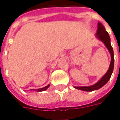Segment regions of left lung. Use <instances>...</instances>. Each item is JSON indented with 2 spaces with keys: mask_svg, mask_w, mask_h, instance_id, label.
Here are the masks:
<instances>
[{
  "mask_svg": "<svg viewBox=\"0 0 120 120\" xmlns=\"http://www.w3.org/2000/svg\"><path fill=\"white\" fill-rule=\"evenodd\" d=\"M96 38L100 40L105 45L106 48L108 49L109 52L111 55V62L109 67V69L106 73L102 77L100 80L98 81L96 83L90 86H81V87H76L74 86V88L77 90L85 91H92L94 90H98L102 87L104 85H105L108 81L109 80L112 74L113 73V67H114V55H113V48L110 43V37L109 36L108 33L105 30V29L101 22L98 23V30L96 33Z\"/></svg>",
  "mask_w": 120,
  "mask_h": 120,
  "instance_id": "obj_1",
  "label": "left lung"
}]
</instances>
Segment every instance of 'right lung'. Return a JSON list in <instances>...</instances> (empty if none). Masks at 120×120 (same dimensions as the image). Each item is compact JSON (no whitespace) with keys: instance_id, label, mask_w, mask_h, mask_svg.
I'll return each instance as SVG.
<instances>
[{"instance_id":"add662e5","label":"right lung","mask_w":120,"mask_h":120,"mask_svg":"<svg viewBox=\"0 0 120 120\" xmlns=\"http://www.w3.org/2000/svg\"><path fill=\"white\" fill-rule=\"evenodd\" d=\"M50 86V84H49L48 85H47V86H45V87H42V88H41V89H33V90H35V91H37V92H40V91H45L46 90H47L48 89V87Z\"/></svg>"}]
</instances>
